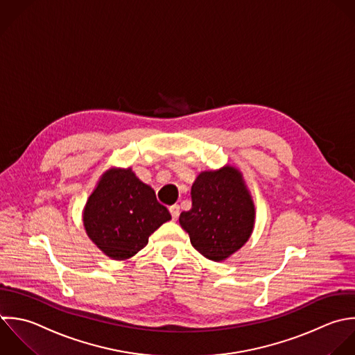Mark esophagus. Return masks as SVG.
Here are the masks:
<instances>
[{
	"label": "esophagus",
	"mask_w": 355,
	"mask_h": 355,
	"mask_svg": "<svg viewBox=\"0 0 355 355\" xmlns=\"http://www.w3.org/2000/svg\"><path fill=\"white\" fill-rule=\"evenodd\" d=\"M168 210H170V213H171L173 220H177L178 216H180V206H178V205H173V206H170Z\"/></svg>",
	"instance_id": "34e87169"
}]
</instances>
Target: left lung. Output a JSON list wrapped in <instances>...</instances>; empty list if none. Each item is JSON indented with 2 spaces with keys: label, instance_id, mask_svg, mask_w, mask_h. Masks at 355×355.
Instances as JSON below:
<instances>
[{
  "label": "left lung",
  "instance_id": "8db88e82",
  "mask_svg": "<svg viewBox=\"0 0 355 355\" xmlns=\"http://www.w3.org/2000/svg\"><path fill=\"white\" fill-rule=\"evenodd\" d=\"M191 195L192 209L180 214V224L202 256L223 261L248 242L254 206L238 170L224 167L200 173Z\"/></svg>",
  "mask_w": 355,
  "mask_h": 355
}]
</instances>
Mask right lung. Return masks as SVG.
Returning a JSON list of instances; mask_svg holds the SVG:
<instances>
[{
    "label": "right lung",
    "mask_w": 355,
    "mask_h": 355,
    "mask_svg": "<svg viewBox=\"0 0 355 355\" xmlns=\"http://www.w3.org/2000/svg\"><path fill=\"white\" fill-rule=\"evenodd\" d=\"M84 227L91 241L110 259L132 257L166 221L168 210L155 191L127 170H109L84 209Z\"/></svg>",
    "instance_id": "right-lung-1"
}]
</instances>
